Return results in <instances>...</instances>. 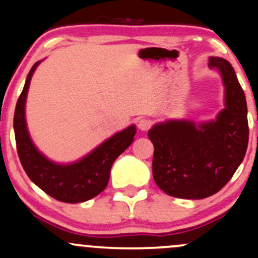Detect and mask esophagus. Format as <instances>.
<instances>
[{
  "label": "esophagus",
  "mask_w": 258,
  "mask_h": 258,
  "mask_svg": "<svg viewBox=\"0 0 258 258\" xmlns=\"http://www.w3.org/2000/svg\"><path fill=\"white\" fill-rule=\"evenodd\" d=\"M151 127V121L150 119H146V118H141L139 121V128L141 131H147L148 128Z\"/></svg>",
  "instance_id": "obj_1"
}]
</instances>
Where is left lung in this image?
<instances>
[{
	"label": "left lung",
	"instance_id": "obj_1",
	"mask_svg": "<svg viewBox=\"0 0 258 258\" xmlns=\"http://www.w3.org/2000/svg\"><path fill=\"white\" fill-rule=\"evenodd\" d=\"M225 86V108L215 119L196 124L168 119L148 131L155 147L152 173L165 194L201 200L220 191L246 155L248 145L247 103L235 70L221 57H210Z\"/></svg>",
	"mask_w": 258,
	"mask_h": 258
}]
</instances>
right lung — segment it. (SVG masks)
<instances>
[{
  "instance_id": "right-lung-1",
  "label": "right lung",
  "mask_w": 258,
  "mask_h": 258,
  "mask_svg": "<svg viewBox=\"0 0 258 258\" xmlns=\"http://www.w3.org/2000/svg\"><path fill=\"white\" fill-rule=\"evenodd\" d=\"M41 61L36 62L28 72L15 110L14 128L18 157L31 181L51 197L67 204L88 201L106 188L114 160L134 142L136 126L131 124L114 134L76 162L57 163L51 161L33 144L26 123L28 87Z\"/></svg>"
}]
</instances>
